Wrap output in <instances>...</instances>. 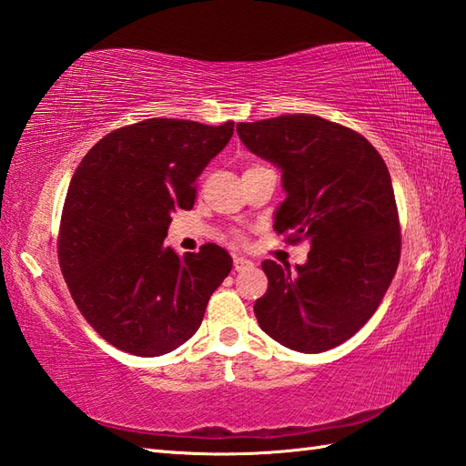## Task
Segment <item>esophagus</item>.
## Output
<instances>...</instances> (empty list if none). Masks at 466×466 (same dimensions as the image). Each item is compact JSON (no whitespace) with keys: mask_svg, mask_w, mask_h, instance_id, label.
Segmentation results:
<instances>
[{"mask_svg":"<svg viewBox=\"0 0 466 466\" xmlns=\"http://www.w3.org/2000/svg\"><path fill=\"white\" fill-rule=\"evenodd\" d=\"M233 267L235 271H247V268H253V261L247 259V257H235Z\"/></svg>","mask_w":466,"mask_h":466,"instance_id":"esophagus-1","label":"esophagus"}]
</instances>
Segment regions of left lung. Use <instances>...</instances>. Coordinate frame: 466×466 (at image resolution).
Masks as SVG:
<instances>
[{
    "label": "left lung",
    "mask_w": 466,
    "mask_h": 466,
    "mask_svg": "<svg viewBox=\"0 0 466 466\" xmlns=\"http://www.w3.org/2000/svg\"><path fill=\"white\" fill-rule=\"evenodd\" d=\"M237 133L283 173L275 231L289 243L311 241L295 271L263 261L268 289L255 317L283 347L323 353L373 317L397 273L400 225L389 169L360 133L307 113L237 123Z\"/></svg>",
    "instance_id": "8db88e82"
}]
</instances>
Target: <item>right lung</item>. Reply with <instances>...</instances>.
<instances>
[{"label":"right lung","instance_id":"1","mask_svg":"<svg viewBox=\"0 0 466 466\" xmlns=\"http://www.w3.org/2000/svg\"><path fill=\"white\" fill-rule=\"evenodd\" d=\"M233 126L153 117L107 133L81 159L57 257L81 315L109 345L159 357L199 329L233 259L215 243L179 257L163 239L171 213L193 209L195 181Z\"/></svg>","mask_w":466,"mask_h":466}]
</instances>
